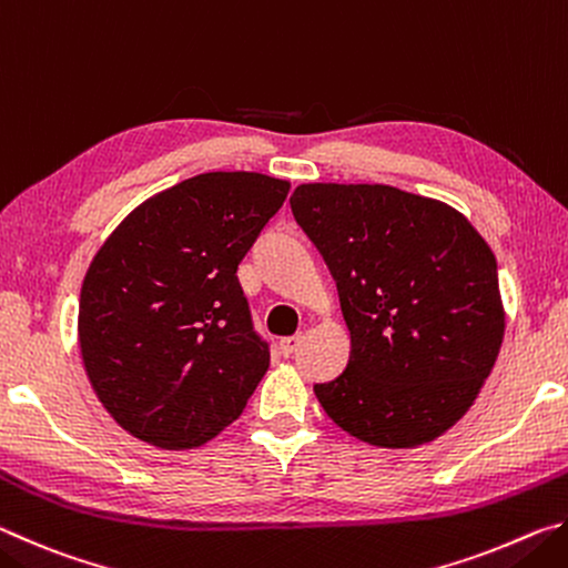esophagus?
I'll use <instances>...</instances> for the list:
<instances>
[{
  "instance_id": "34e87169",
  "label": "esophagus",
  "mask_w": 568,
  "mask_h": 568,
  "mask_svg": "<svg viewBox=\"0 0 568 568\" xmlns=\"http://www.w3.org/2000/svg\"><path fill=\"white\" fill-rule=\"evenodd\" d=\"M301 335H291V338H283L281 341V353L285 355V358H287V355H293L295 351H297V345H301Z\"/></svg>"
}]
</instances>
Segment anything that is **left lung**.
Listing matches in <instances>:
<instances>
[{
  "mask_svg": "<svg viewBox=\"0 0 568 568\" xmlns=\"http://www.w3.org/2000/svg\"><path fill=\"white\" fill-rule=\"evenodd\" d=\"M293 215L338 285L351 358L318 383L328 418L381 448L444 436L474 406L506 331L491 247L440 200L305 182Z\"/></svg>",
  "mask_w": 568,
  "mask_h": 568,
  "instance_id": "obj_1",
  "label": "left lung"
}]
</instances>
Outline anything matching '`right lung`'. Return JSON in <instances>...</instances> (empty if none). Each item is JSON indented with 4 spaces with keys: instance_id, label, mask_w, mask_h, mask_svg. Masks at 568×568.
<instances>
[{
    "instance_id": "obj_1",
    "label": "right lung",
    "mask_w": 568,
    "mask_h": 568,
    "mask_svg": "<svg viewBox=\"0 0 568 568\" xmlns=\"http://www.w3.org/2000/svg\"><path fill=\"white\" fill-rule=\"evenodd\" d=\"M291 182L203 172L140 203L82 281L80 353L104 410L165 450L213 440L271 365L237 265Z\"/></svg>"
}]
</instances>
